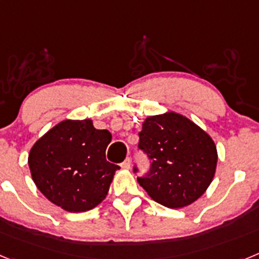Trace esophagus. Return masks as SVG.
<instances>
[{"label": "esophagus", "mask_w": 259, "mask_h": 259, "mask_svg": "<svg viewBox=\"0 0 259 259\" xmlns=\"http://www.w3.org/2000/svg\"><path fill=\"white\" fill-rule=\"evenodd\" d=\"M120 166H122L123 168H130V167H131V158H125L124 162H123Z\"/></svg>", "instance_id": "34e87169"}]
</instances>
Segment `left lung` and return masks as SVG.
<instances>
[{
    "label": "left lung",
    "instance_id": "1",
    "mask_svg": "<svg viewBox=\"0 0 259 259\" xmlns=\"http://www.w3.org/2000/svg\"><path fill=\"white\" fill-rule=\"evenodd\" d=\"M139 137V149L149 158L150 170L137 182L155 202L180 209L205 193L218 161L217 146L206 132L171 111L146 118ZM134 172H139L136 166Z\"/></svg>",
    "mask_w": 259,
    "mask_h": 259
}]
</instances>
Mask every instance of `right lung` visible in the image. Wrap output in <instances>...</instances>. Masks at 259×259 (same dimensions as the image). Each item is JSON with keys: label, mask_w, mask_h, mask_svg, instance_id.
Returning a JSON list of instances; mask_svg holds the SVG:
<instances>
[{"label": "right lung", "mask_w": 259, "mask_h": 259, "mask_svg": "<svg viewBox=\"0 0 259 259\" xmlns=\"http://www.w3.org/2000/svg\"><path fill=\"white\" fill-rule=\"evenodd\" d=\"M107 130L91 119L63 120L32 146L28 164L38 191L66 211H87L106 197L119 166L106 161Z\"/></svg>", "instance_id": "add662e5"}]
</instances>
